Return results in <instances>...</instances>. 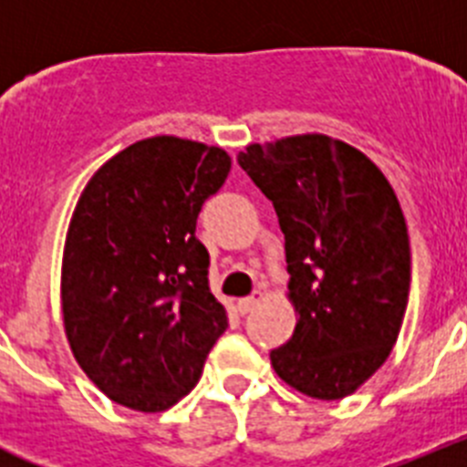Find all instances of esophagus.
<instances>
[{"instance_id":"esophagus-1","label":"esophagus","mask_w":467,"mask_h":467,"mask_svg":"<svg viewBox=\"0 0 467 467\" xmlns=\"http://www.w3.org/2000/svg\"><path fill=\"white\" fill-rule=\"evenodd\" d=\"M262 299H264V292H262V290H254L253 295L238 301V311H241V313H250L254 306H257V304H259V301H262Z\"/></svg>"}]
</instances>
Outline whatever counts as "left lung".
I'll list each match as a JSON object with an SVG mask.
<instances>
[{"mask_svg": "<svg viewBox=\"0 0 467 467\" xmlns=\"http://www.w3.org/2000/svg\"><path fill=\"white\" fill-rule=\"evenodd\" d=\"M238 163L274 203L296 327L271 350L287 386L353 395L388 360L410 301V234L372 159L329 135L247 144Z\"/></svg>", "mask_w": 467, "mask_h": 467, "instance_id": "obj_1", "label": "left lung"}]
</instances>
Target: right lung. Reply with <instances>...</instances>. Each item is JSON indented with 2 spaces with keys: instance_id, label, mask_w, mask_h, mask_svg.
<instances>
[{
  "instance_id": "right-lung-1",
  "label": "right lung",
  "mask_w": 467,
  "mask_h": 467,
  "mask_svg": "<svg viewBox=\"0 0 467 467\" xmlns=\"http://www.w3.org/2000/svg\"><path fill=\"white\" fill-rule=\"evenodd\" d=\"M231 156L175 135L140 140L102 163L69 220L60 304L86 377L128 410L166 411L192 393L226 329L196 238Z\"/></svg>"
}]
</instances>
